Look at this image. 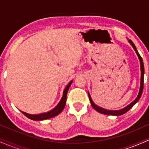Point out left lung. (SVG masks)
<instances>
[{
    "label": "left lung",
    "instance_id": "obj_1",
    "mask_svg": "<svg viewBox=\"0 0 149 149\" xmlns=\"http://www.w3.org/2000/svg\"><path fill=\"white\" fill-rule=\"evenodd\" d=\"M128 41H129L130 43L131 44V45L133 47V48H134L135 52H136V54H137L138 58H139V61H140V68H141V83H140V89H139V94H138L137 97H136V98L135 99V100L133 101L131 104H130L129 105L127 106V107H125L124 109H120V110H118V111H112V110H107V109H103V108H102V107H99V106L96 105V104L93 102L91 97H90V93L88 92V97H89V99H90V103H91L92 107H93L94 109L100 113L105 114V115H109V116H121V115H123V114L125 113L126 112H127L128 111L131 109V108H132L133 106H134V104L139 100L140 97H141V94H142L143 89V75H144V66H143V62L142 60V58H141V56H140V54H139V52H138L137 49H136L134 44L133 43V42L131 40H128Z\"/></svg>",
    "mask_w": 149,
    "mask_h": 149
}]
</instances>
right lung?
<instances>
[{
  "mask_svg": "<svg viewBox=\"0 0 149 149\" xmlns=\"http://www.w3.org/2000/svg\"><path fill=\"white\" fill-rule=\"evenodd\" d=\"M72 82H73L72 80H71V82H69V83L67 85V86L65 88L64 92H63V96L61 97L60 102H59V104H57V107H54L52 110L49 111L47 113H40V114H36V115H32V114L26 113L24 111H21V112L25 116H26L27 118L33 120H43L51 118H53L54 117V116L59 115V114L62 111L63 109H64L65 105H66V95H67L68 90H69V87L71 86Z\"/></svg>",
  "mask_w": 149,
  "mask_h": 149,
  "instance_id": "obj_1",
  "label": "right lung"
}]
</instances>
